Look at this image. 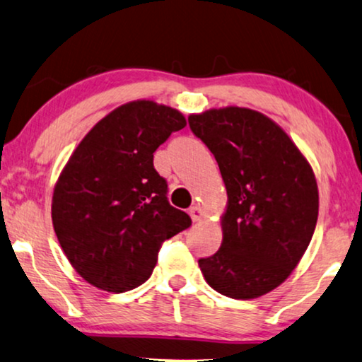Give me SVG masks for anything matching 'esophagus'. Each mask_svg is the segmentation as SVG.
<instances>
[{"label":"esophagus","mask_w":362,"mask_h":362,"mask_svg":"<svg viewBox=\"0 0 362 362\" xmlns=\"http://www.w3.org/2000/svg\"><path fill=\"white\" fill-rule=\"evenodd\" d=\"M189 214H190V216H192V220L195 221H200L202 220V216H204V211H202V209L199 205H194V206H190V210H189Z\"/></svg>","instance_id":"obj_1"}]
</instances>
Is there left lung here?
Returning a JSON list of instances; mask_svg holds the SVG:
<instances>
[{"label":"left lung","mask_w":362,"mask_h":362,"mask_svg":"<svg viewBox=\"0 0 362 362\" xmlns=\"http://www.w3.org/2000/svg\"><path fill=\"white\" fill-rule=\"evenodd\" d=\"M223 177L228 206L223 242L200 258L221 295L252 300L281 285L300 263L317 221L313 168L279 125L257 110L211 109L189 117Z\"/></svg>","instance_id":"left-lung-1"}]
</instances>
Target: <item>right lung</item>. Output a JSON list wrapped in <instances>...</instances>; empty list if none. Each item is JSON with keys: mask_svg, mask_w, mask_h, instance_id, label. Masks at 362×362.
I'll return each mask as SVG.
<instances>
[{"mask_svg": "<svg viewBox=\"0 0 362 362\" xmlns=\"http://www.w3.org/2000/svg\"><path fill=\"white\" fill-rule=\"evenodd\" d=\"M178 110L124 104L90 129L59 175L52 225L62 252L90 285L110 293L146 283L165 240L192 225L168 204L153 152L185 127Z\"/></svg>", "mask_w": 362, "mask_h": 362, "instance_id": "1", "label": "right lung"}]
</instances>
